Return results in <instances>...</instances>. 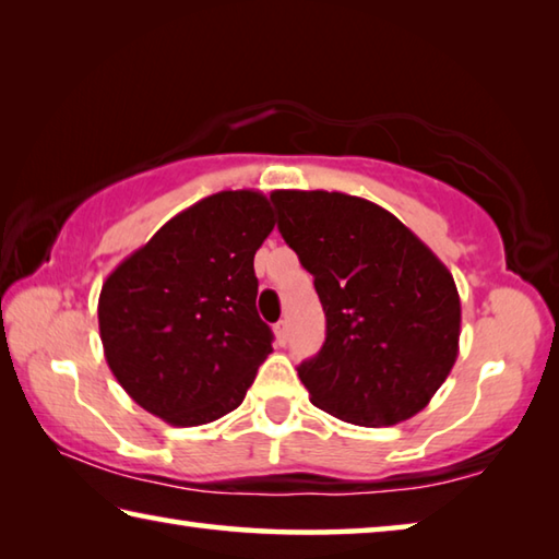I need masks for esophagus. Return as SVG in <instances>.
<instances>
[{"label": "esophagus", "instance_id": "esophagus-1", "mask_svg": "<svg viewBox=\"0 0 559 559\" xmlns=\"http://www.w3.org/2000/svg\"><path fill=\"white\" fill-rule=\"evenodd\" d=\"M273 330H276L278 343H281V345H286V343H288V323H286V320H278L276 328H273Z\"/></svg>", "mask_w": 559, "mask_h": 559}]
</instances>
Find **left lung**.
I'll return each instance as SVG.
<instances>
[{
  "mask_svg": "<svg viewBox=\"0 0 559 559\" xmlns=\"http://www.w3.org/2000/svg\"><path fill=\"white\" fill-rule=\"evenodd\" d=\"M278 231L313 273L328 330L298 367L318 409L392 427L431 402L459 357L451 271L382 206L343 192L276 189Z\"/></svg>",
  "mask_w": 559,
  "mask_h": 559,
  "instance_id": "1",
  "label": "left lung"
}]
</instances>
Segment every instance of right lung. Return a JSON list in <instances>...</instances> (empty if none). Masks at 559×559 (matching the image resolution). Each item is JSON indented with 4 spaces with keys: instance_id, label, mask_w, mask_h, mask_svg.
<instances>
[{
    "instance_id": "1",
    "label": "right lung",
    "mask_w": 559,
    "mask_h": 559,
    "mask_svg": "<svg viewBox=\"0 0 559 559\" xmlns=\"http://www.w3.org/2000/svg\"><path fill=\"white\" fill-rule=\"evenodd\" d=\"M273 226L261 192H216L173 216L103 283V353L145 412L200 427L243 402L273 353L253 273Z\"/></svg>"
}]
</instances>
